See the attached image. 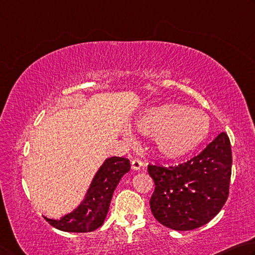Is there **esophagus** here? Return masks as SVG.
<instances>
[{
	"label": "esophagus",
	"mask_w": 255,
	"mask_h": 255,
	"mask_svg": "<svg viewBox=\"0 0 255 255\" xmlns=\"http://www.w3.org/2000/svg\"><path fill=\"white\" fill-rule=\"evenodd\" d=\"M131 166H132V169H133V170H140V169L142 168V166H143V163H142L141 160H139V159H134V160H132Z\"/></svg>",
	"instance_id": "1"
}]
</instances>
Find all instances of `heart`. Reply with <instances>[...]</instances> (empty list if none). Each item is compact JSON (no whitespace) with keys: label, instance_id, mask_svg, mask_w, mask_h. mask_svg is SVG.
<instances>
[{"label":"heart","instance_id":"obj_1","mask_svg":"<svg viewBox=\"0 0 255 255\" xmlns=\"http://www.w3.org/2000/svg\"><path fill=\"white\" fill-rule=\"evenodd\" d=\"M135 125L142 134L154 136L158 152L171 160L190 153L209 133V120L203 112L173 103L148 107Z\"/></svg>","mask_w":255,"mask_h":255}]
</instances>
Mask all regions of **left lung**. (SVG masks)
<instances>
[{
  "mask_svg": "<svg viewBox=\"0 0 255 255\" xmlns=\"http://www.w3.org/2000/svg\"><path fill=\"white\" fill-rule=\"evenodd\" d=\"M148 172L155 186L150 199L155 220L176 231L198 229L220 213L229 197V136L222 132L188 161L170 167L149 164Z\"/></svg>",
  "mask_w": 255,
  "mask_h": 255,
  "instance_id": "8db88e82",
  "label": "left lung"
}]
</instances>
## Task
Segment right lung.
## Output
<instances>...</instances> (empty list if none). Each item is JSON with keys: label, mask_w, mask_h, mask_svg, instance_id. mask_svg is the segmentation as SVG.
<instances>
[{"label": "right lung", "mask_w": 255, "mask_h": 255, "mask_svg": "<svg viewBox=\"0 0 255 255\" xmlns=\"http://www.w3.org/2000/svg\"><path fill=\"white\" fill-rule=\"evenodd\" d=\"M130 169V160L127 158H107L94 176L83 202L73 212L60 220L47 217L44 220L55 229L64 232L86 233L95 231L104 223L116 186Z\"/></svg>", "instance_id": "1"}]
</instances>
